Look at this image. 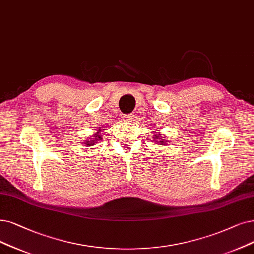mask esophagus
Wrapping results in <instances>:
<instances>
[{"label":"esophagus","mask_w":254,"mask_h":254,"mask_svg":"<svg viewBox=\"0 0 254 254\" xmlns=\"http://www.w3.org/2000/svg\"><path fill=\"white\" fill-rule=\"evenodd\" d=\"M133 119H134L133 114H129V115H124V116H123V120H124V121H127V122H131Z\"/></svg>","instance_id":"34e87169"}]
</instances>
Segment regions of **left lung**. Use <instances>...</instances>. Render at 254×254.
<instances>
[{"label":"left lung","mask_w":254,"mask_h":254,"mask_svg":"<svg viewBox=\"0 0 254 254\" xmlns=\"http://www.w3.org/2000/svg\"><path fill=\"white\" fill-rule=\"evenodd\" d=\"M159 135H160V134H159ZM159 135H154V136H155V139L157 140L156 143H158V144H160V145H167V144H168L167 141H166V140H162V139H160V138H159Z\"/></svg>","instance_id":"obj_1"}]
</instances>
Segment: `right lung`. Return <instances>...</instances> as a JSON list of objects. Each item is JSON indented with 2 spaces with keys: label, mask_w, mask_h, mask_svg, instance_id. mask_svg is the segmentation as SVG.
Here are the masks:
<instances>
[{
  "label": "right lung",
  "mask_w": 254,
  "mask_h": 254,
  "mask_svg": "<svg viewBox=\"0 0 254 254\" xmlns=\"http://www.w3.org/2000/svg\"><path fill=\"white\" fill-rule=\"evenodd\" d=\"M100 131H101V129H99L98 130V132L95 134V136H94V138H90V139H88V140H86L85 141V146H87V145H89V146H93V145H96V143L98 140H100L101 139V137H100V135H99V133H100Z\"/></svg>",
  "instance_id": "add662e5"
}]
</instances>
